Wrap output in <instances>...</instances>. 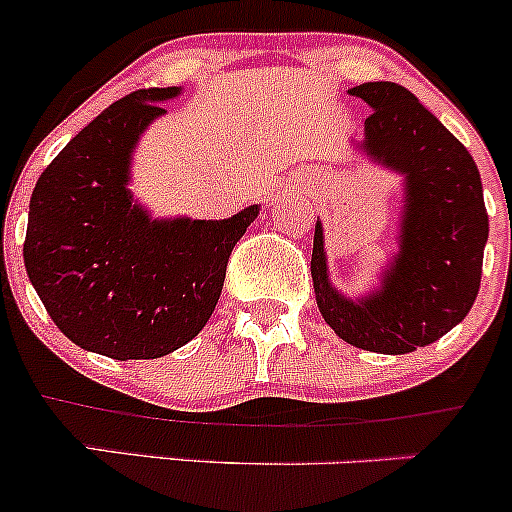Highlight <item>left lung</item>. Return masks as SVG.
Here are the masks:
<instances>
[{
  "label": "left lung",
  "mask_w": 512,
  "mask_h": 512,
  "mask_svg": "<svg viewBox=\"0 0 512 512\" xmlns=\"http://www.w3.org/2000/svg\"><path fill=\"white\" fill-rule=\"evenodd\" d=\"M369 103L364 138L352 141L371 163L404 178L399 250L379 287L349 297L329 277L317 218L312 282L324 322L339 339L376 354H409L466 319L480 287L488 213L476 160L409 89L369 81L349 89Z\"/></svg>",
  "instance_id": "obj_1"
}]
</instances>
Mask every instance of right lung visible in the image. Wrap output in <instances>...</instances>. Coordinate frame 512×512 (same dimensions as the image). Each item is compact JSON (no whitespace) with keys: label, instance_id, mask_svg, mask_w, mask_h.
I'll return each mask as SVG.
<instances>
[{"label":"right lung","instance_id":"1","mask_svg":"<svg viewBox=\"0 0 512 512\" xmlns=\"http://www.w3.org/2000/svg\"><path fill=\"white\" fill-rule=\"evenodd\" d=\"M180 86L133 91L36 180L24 265L56 327L86 352L158 359L208 324L227 260L260 205L225 220L153 218L131 193L141 136Z\"/></svg>","mask_w":512,"mask_h":512}]
</instances>
